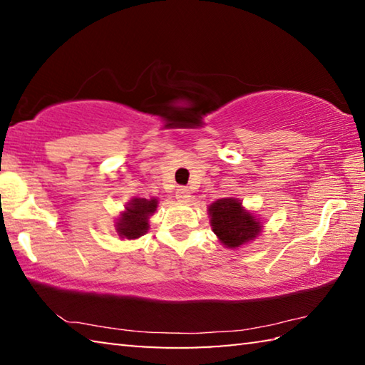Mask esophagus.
I'll return each mask as SVG.
<instances>
[{
	"label": "esophagus",
	"instance_id": "obj_1",
	"mask_svg": "<svg viewBox=\"0 0 365 365\" xmlns=\"http://www.w3.org/2000/svg\"><path fill=\"white\" fill-rule=\"evenodd\" d=\"M190 190L187 187H178L177 191H175V197L178 201H188L190 200Z\"/></svg>",
	"mask_w": 365,
	"mask_h": 365
}]
</instances>
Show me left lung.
<instances>
[{
  "instance_id": "left-lung-1",
  "label": "left lung",
  "mask_w": 365,
  "mask_h": 365,
  "mask_svg": "<svg viewBox=\"0 0 365 365\" xmlns=\"http://www.w3.org/2000/svg\"><path fill=\"white\" fill-rule=\"evenodd\" d=\"M212 232L227 248H240L255 240L262 230V224L246 211L240 200L222 197L209 206Z\"/></svg>"
}]
</instances>
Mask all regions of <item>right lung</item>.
Segmentation results:
<instances>
[{"instance_id":"1","label":"right lung","mask_w":365,"mask_h":365,"mask_svg":"<svg viewBox=\"0 0 365 365\" xmlns=\"http://www.w3.org/2000/svg\"><path fill=\"white\" fill-rule=\"evenodd\" d=\"M158 200L151 197H133L125 206V211L120 214V217L115 222V230L120 238L135 240L145 235L150 228V215L156 212Z\"/></svg>"}]
</instances>
